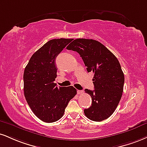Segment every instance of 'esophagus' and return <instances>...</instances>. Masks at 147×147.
Returning a JSON list of instances; mask_svg holds the SVG:
<instances>
[{
    "mask_svg": "<svg viewBox=\"0 0 147 147\" xmlns=\"http://www.w3.org/2000/svg\"><path fill=\"white\" fill-rule=\"evenodd\" d=\"M84 93V91L83 90H77V94H81Z\"/></svg>",
    "mask_w": 147,
    "mask_h": 147,
    "instance_id": "1",
    "label": "esophagus"
}]
</instances>
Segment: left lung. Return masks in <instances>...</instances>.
<instances>
[{"mask_svg":"<svg viewBox=\"0 0 147 147\" xmlns=\"http://www.w3.org/2000/svg\"><path fill=\"white\" fill-rule=\"evenodd\" d=\"M80 55L88 72H93V91L86 89L92 103L84 114L90 120L100 122L114 112L122 97L125 77L116 56L103 45L92 39L79 38L66 47Z\"/></svg>","mask_w":147,"mask_h":147,"instance_id":"obj_1","label":"left lung"}]
</instances>
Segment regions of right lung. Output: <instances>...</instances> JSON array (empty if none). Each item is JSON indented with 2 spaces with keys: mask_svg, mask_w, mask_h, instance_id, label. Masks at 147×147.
<instances>
[{
  "mask_svg": "<svg viewBox=\"0 0 147 147\" xmlns=\"http://www.w3.org/2000/svg\"><path fill=\"white\" fill-rule=\"evenodd\" d=\"M72 39H53L38 49L24 69V94L35 116L45 123L63 116L68 102L77 94L73 86L57 87L55 59Z\"/></svg>",
  "mask_w": 147,
  "mask_h": 147,
  "instance_id": "add662e5",
  "label": "right lung"
}]
</instances>
